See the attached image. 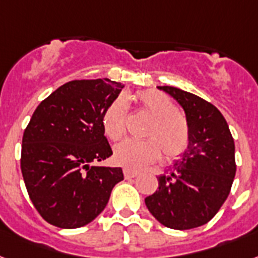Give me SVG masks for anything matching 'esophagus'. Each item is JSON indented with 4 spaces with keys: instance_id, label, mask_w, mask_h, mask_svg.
<instances>
[{
    "instance_id": "esophagus-1",
    "label": "esophagus",
    "mask_w": 258,
    "mask_h": 258,
    "mask_svg": "<svg viewBox=\"0 0 258 258\" xmlns=\"http://www.w3.org/2000/svg\"><path fill=\"white\" fill-rule=\"evenodd\" d=\"M124 175L126 179H131V178H136L138 175L137 171H134V170H129V169H124Z\"/></svg>"
}]
</instances>
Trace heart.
I'll list each match as a JSON object with an SVG mask.
<instances>
[{"label": "heart", "instance_id": "heart-1", "mask_svg": "<svg viewBox=\"0 0 258 258\" xmlns=\"http://www.w3.org/2000/svg\"><path fill=\"white\" fill-rule=\"evenodd\" d=\"M140 109L152 122L146 131L149 140L136 141L125 140L114 148L113 159L125 169L138 170L154 162L163 153L166 161H174L182 157L190 146L191 127L186 116L178 112V106L165 93L145 89L136 95ZM126 101L117 97L106 106L101 116V126L106 137L117 141L125 133Z\"/></svg>", "mask_w": 258, "mask_h": 258}]
</instances>
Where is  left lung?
I'll use <instances>...</instances> for the list:
<instances>
[{
    "instance_id": "left-lung-1",
    "label": "left lung",
    "mask_w": 258,
    "mask_h": 258,
    "mask_svg": "<svg viewBox=\"0 0 258 258\" xmlns=\"http://www.w3.org/2000/svg\"><path fill=\"white\" fill-rule=\"evenodd\" d=\"M158 88L184 109L191 141L174 167L159 176L158 188L145 199V204L167 228H197L218 214L231 192L236 174L235 142L216 106L175 87Z\"/></svg>"
}]
</instances>
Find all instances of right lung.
Returning a JSON list of instances; mask_svg holds the SVG:
<instances>
[{"label": "right lung", "mask_w": 258, "mask_h": 258, "mask_svg": "<svg viewBox=\"0 0 258 258\" xmlns=\"http://www.w3.org/2000/svg\"><path fill=\"white\" fill-rule=\"evenodd\" d=\"M124 86L109 79L72 80L34 110L23 132L21 171L30 201L59 228H80L97 218L121 167L91 166L112 155L101 116Z\"/></svg>", "instance_id": "1"}]
</instances>
